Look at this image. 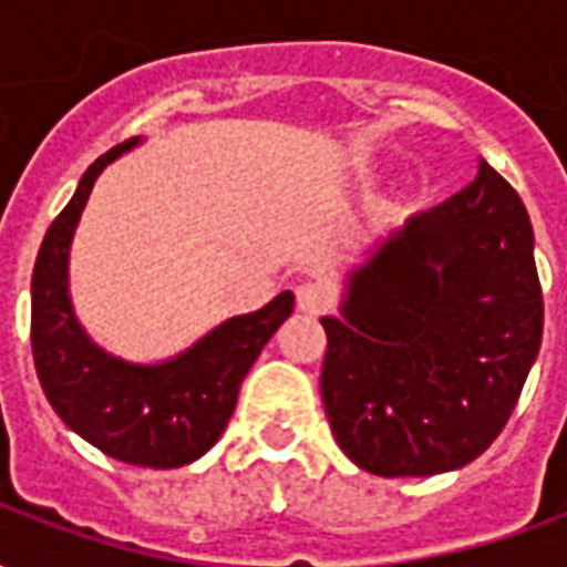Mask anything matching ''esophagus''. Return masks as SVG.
Returning <instances> with one entry per match:
<instances>
[{"instance_id": "34e87169", "label": "esophagus", "mask_w": 567, "mask_h": 567, "mask_svg": "<svg viewBox=\"0 0 567 567\" xmlns=\"http://www.w3.org/2000/svg\"><path fill=\"white\" fill-rule=\"evenodd\" d=\"M297 307L309 312V316H319L333 307V291L331 285L324 282H303L297 288Z\"/></svg>"}]
</instances>
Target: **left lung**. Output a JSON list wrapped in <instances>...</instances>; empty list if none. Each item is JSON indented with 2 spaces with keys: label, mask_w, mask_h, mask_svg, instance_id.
I'll return each mask as SVG.
<instances>
[{
  "label": "left lung",
  "mask_w": 567,
  "mask_h": 567,
  "mask_svg": "<svg viewBox=\"0 0 567 567\" xmlns=\"http://www.w3.org/2000/svg\"><path fill=\"white\" fill-rule=\"evenodd\" d=\"M321 401L340 450L377 476L455 471L488 450L544 333L535 234L483 157L471 185L394 230L324 316Z\"/></svg>",
  "instance_id": "obj_1"
}]
</instances>
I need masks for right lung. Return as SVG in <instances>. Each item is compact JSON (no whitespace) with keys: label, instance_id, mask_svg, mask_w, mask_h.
<instances>
[{"label":"right lung","instance_id":"add662e5","mask_svg":"<svg viewBox=\"0 0 567 567\" xmlns=\"http://www.w3.org/2000/svg\"><path fill=\"white\" fill-rule=\"evenodd\" d=\"M136 142L96 157L44 234L32 270V361L44 398L79 437L136 467H182L224 434L239 385L291 316L295 295L282 291L258 312L227 319L161 364H130L93 343L72 312L69 246L93 182Z\"/></svg>","mask_w":567,"mask_h":567}]
</instances>
